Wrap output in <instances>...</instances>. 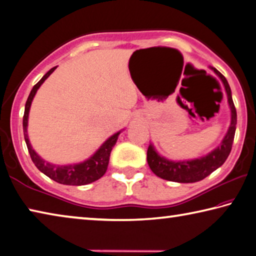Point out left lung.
Listing matches in <instances>:
<instances>
[{
  "label": "left lung",
  "instance_id": "8db88e82",
  "mask_svg": "<svg viewBox=\"0 0 256 256\" xmlns=\"http://www.w3.org/2000/svg\"><path fill=\"white\" fill-rule=\"evenodd\" d=\"M209 68L219 76L224 86V90H226L228 105L230 108V125H229L228 131L226 136H224L222 144L211 152L203 156V157L190 160H180V162L176 160L175 162V160L167 159L166 157L160 156L154 144H150L148 151H146V160H148L150 170L160 178L177 182V183H196V182L206 178L211 172L222 166L229 154H230L237 124L236 108L232 102L230 86H229L226 78L216 68L212 66Z\"/></svg>",
  "mask_w": 256,
  "mask_h": 256
}]
</instances>
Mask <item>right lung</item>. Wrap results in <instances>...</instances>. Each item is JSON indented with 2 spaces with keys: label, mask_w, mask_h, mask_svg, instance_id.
Wrapping results in <instances>:
<instances>
[{
  "label": "right lung",
  "mask_w": 256,
  "mask_h": 256,
  "mask_svg": "<svg viewBox=\"0 0 256 256\" xmlns=\"http://www.w3.org/2000/svg\"><path fill=\"white\" fill-rule=\"evenodd\" d=\"M55 68L56 66L52 68L50 70L47 72L36 84L34 86V88L29 94L27 102H26L24 115V120H22L26 144H27L29 154L30 157H32V160L34 164V166H36L38 170L42 172V174L48 176L50 180H53L55 182H58V183L64 184V185L80 186V185L90 184L92 183V182L100 178V177H102L104 174L106 172L108 162H110V156L112 152V149L114 148L116 142H118L120 133L122 131H118V133L112 134V136L108 138L107 140L104 142L100 146H99V149L92 156V157L82 162L64 164L63 166V164H55L42 159L40 156L32 149V144H30L28 131H27L28 116H29L30 106H32V99L34 97V94H36L37 90L40 89V86L42 84H44V81L47 79V78L54 72Z\"/></svg>",
  "instance_id": "obj_1"
}]
</instances>
